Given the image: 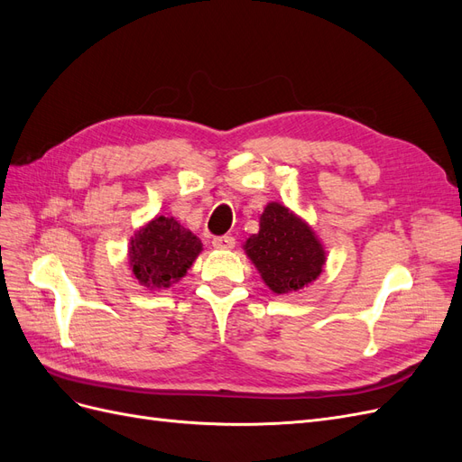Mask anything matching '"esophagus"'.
Instances as JSON below:
<instances>
[{"mask_svg": "<svg viewBox=\"0 0 462 462\" xmlns=\"http://www.w3.org/2000/svg\"><path fill=\"white\" fill-rule=\"evenodd\" d=\"M212 246L217 250H231L235 246V236H229V235L216 236V239L212 241Z\"/></svg>", "mask_w": 462, "mask_h": 462, "instance_id": "esophagus-1", "label": "esophagus"}]
</instances>
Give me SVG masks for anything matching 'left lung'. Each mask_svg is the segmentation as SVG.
<instances>
[{
	"instance_id": "left-lung-1",
	"label": "left lung",
	"mask_w": 462,
	"mask_h": 462,
	"mask_svg": "<svg viewBox=\"0 0 462 462\" xmlns=\"http://www.w3.org/2000/svg\"><path fill=\"white\" fill-rule=\"evenodd\" d=\"M243 248L275 295H291L312 285L328 260L326 248L309 221L282 202L263 208L260 231L250 235Z\"/></svg>"
}]
</instances>
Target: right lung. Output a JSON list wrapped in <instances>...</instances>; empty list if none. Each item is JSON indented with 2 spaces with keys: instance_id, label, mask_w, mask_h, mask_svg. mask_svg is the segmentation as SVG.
<instances>
[{
  "instance_id": "obj_1",
  "label": "right lung",
  "mask_w": 462,
  "mask_h": 462,
  "mask_svg": "<svg viewBox=\"0 0 462 462\" xmlns=\"http://www.w3.org/2000/svg\"><path fill=\"white\" fill-rule=\"evenodd\" d=\"M200 253L197 235L175 217L156 216L131 236L129 265L138 285L160 291L180 282Z\"/></svg>"
}]
</instances>
